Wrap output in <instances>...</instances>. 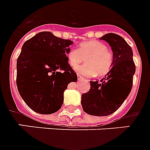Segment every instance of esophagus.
<instances>
[{
	"mask_svg": "<svg viewBox=\"0 0 150 150\" xmlns=\"http://www.w3.org/2000/svg\"><path fill=\"white\" fill-rule=\"evenodd\" d=\"M77 77H78V81H83V80H84V78L82 76H81V75H77Z\"/></svg>",
	"mask_w": 150,
	"mask_h": 150,
	"instance_id": "1",
	"label": "esophagus"
}]
</instances>
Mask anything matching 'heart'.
<instances>
[{
	"mask_svg": "<svg viewBox=\"0 0 150 150\" xmlns=\"http://www.w3.org/2000/svg\"><path fill=\"white\" fill-rule=\"evenodd\" d=\"M68 63L73 68H76L84 58L83 65L76 69L77 74L86 76H104L111 69L113 57L107 46L101 42H83L79 45L78 50H70L67 54Z\"/></svg>",
	"mask_w": 150,
	"mask_h": 150,
	"instance_id": "heart-1",
	"label": "heart"
}]
</instances>
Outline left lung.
Masks as SVG:
<instances>
[{"label":"left lung","mask_w":150,"mask_h":150,"mask_svg":"<svg viewBox=\"0 0 150 150\" xmlns=\"http://www.w3.org/2000/svg\"><path fill=\"white\" fill-rule=\"evenodd\" d=\"M100 39L111 47L112 66L100 82L90 81L91 89L81 95V105L88 115L107 116L117 111L130 94L136 66L132 50L122 37L108 33Z\"/></svg>","instance_id":"obj_1"}]
</instances>
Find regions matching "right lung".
Masks as SVG:
<instances>
[{
  "label": "right lung",
  "mask_w": 150,
  "mask_h": 150,
  "mask_svg": "<svg viewBox=\"0 0 150 150\" xmlns=\"http://www.w3.org/2000/svg\"><path fill=\"white\" fill-rule=\"evenodd\" d=\"M73 42L42 32L27 40L17 59L18 90L34 111L50 115L60 109L63 93L77 76L67 54Z\"/></svg>",
  "instance_id": "add662e5"
}]
</instances>
